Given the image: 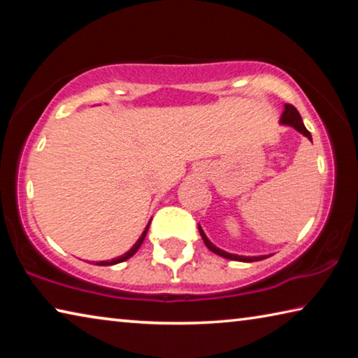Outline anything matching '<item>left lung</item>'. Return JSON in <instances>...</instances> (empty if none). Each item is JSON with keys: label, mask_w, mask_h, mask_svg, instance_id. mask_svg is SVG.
Wrapping results in <instances>:
<instances>
[{"label": "left lung", "mask_w": 358, "mask_h": 358, "mask_svg": "<svg viewBox=\"0 0 358 358\" xmlns=\"http://www.w3.org/2000/svg\"><path fill=\"white\" fill-rule=\"evenodd\" d=\"M281 123L282 124H287V126H292V128H295L299 132H301L303 136L310 138V141H313L311 138V132L308 131L305 128V124H303L301 121V117L300 113L296 108L292 106V104H286L284 106V112L281 115ZM199 232H201V237L203 240V243L207 245V248L210 251H213L215 254H217V256H221L224 259H229V260H238V262H256V260H262V259H266V256H259V257H246V256H237V254H230V252H226L220 250V248H216L211 241L207 238V235L203 234V230L201 229V226H199Z\"/></svg>", "instance_id": "8db88e82"}]
</instances>
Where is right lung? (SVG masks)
Returning <instances> with one entry per match:
<instances>
[{"label": "right lung", "instance_id": "add662e5", "mask_svg": "<svg viewBox=\"0 0 358 358\" xmlns=\"http://www.w3.org/2000/svg\"><path fill=\"white\" fill-rule=\"evenodd\" d=\"M148 227H150V224L147 227H145V230H143V234L141 235V238H138L137 241H136V245L131 248V250L126 252V254H123V256H120V257H117V259H112V260H102V262H96V265H115V264H120V262H124V260H128L129 257H132L134 256V254L137 252V250L138 248L142 246V243H143V240H145V235H147V232H148Z\"/></svg>", "mask_w": 358, "mask_h": 358}]
</instances>
